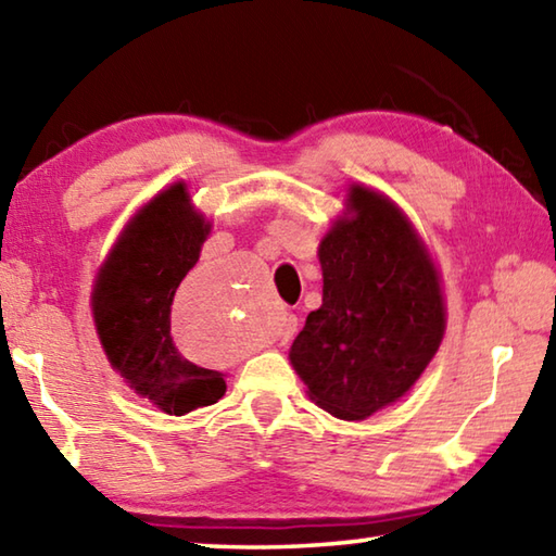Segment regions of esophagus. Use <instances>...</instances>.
Masks as SVG:
<instances>
[{
	"mask_svg": "<svg viewBox=\"0 0 556 556\" xmlns=\"http://www.w3.org/2000/svg\"><path fill=\"white\" fill-rule=\"evenodd\" d=\"M294 333H296V316L294 314H287L285 321H281V328H279L281 343H287Z\"/></svg>",
	"mask_w": 556,
	"mask_h": 556,
	"instance_id": "obj_1",
	"label": "esophagus"
}]
</instances>
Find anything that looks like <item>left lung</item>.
I'll list each match as a JSON object with an SVG mask.
<instances>
[{
  "mask_svg": "<svg viewBox=\"0 0 556 556\" xmlns=\"http://www.w3.org/2000/svg\"><path fill=\"white\" fill-rule=\"evenodd\" d=\"M348 211L318 248L324 304L289 357L318 407L357 421L417 382L446 321L439 275L404 215L363 186Z\"/></svg>",
  "mask_w": 556,
  "mask_h": 556,
  "instance_id": "1",
  "label": "left lung"
}]
</instances>
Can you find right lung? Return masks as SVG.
<instances>
[{"label":"right lung","mask_w":556,"mask_h":556,"mask_svg":"<svg viewBox=\"0 0 556 556\" xmlns=\"http://www.w3.org/2000/svg\"><path fill=\"white\" fill-rule=\"evenodd\" d=\"M176 184L144 205L100 269L92 291L100 343L129 388L166 414L218 402L225 380L181 355L172 336V304L195 267L211 225Z\"/></svg>","instance_id":"1"}]
</instances>
